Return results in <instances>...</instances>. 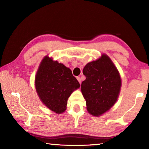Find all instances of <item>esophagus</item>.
<instances>
[{"label": "esophagus", "mask_w": 149, "mask_h": 149, "mask_svg": "<svg viewBox=\"0 0 149 149\" xmlns=\"http://www.w3.org/2000/svg\"><path fill=\"white\" fill-rule=\"evenodd\" d=\"M77 79L78 80V81H79V84H81V77H77Z\"/></svg>", "instance_id": "esophagus-1"}]
</instances>
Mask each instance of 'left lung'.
<instances>
[{
	"label": "left lung",
	"instance_id": "8db88e82",
	"mask_svg": "<svg viewBox=\"0 0 149 149\" xmlns=\"http://www.w3.org/2000/svg\"><path fill=\"white\" fill-rule=\"evenodd\" d=\"M86 79L81 91L88 112L99 116L114 106L119 96L122 81L119 72L107 54L88 63L83 70Z\"/></svg>",
	"mask_w": 149,
	"mask_h": 149
}]
</instances>
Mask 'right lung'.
Returning <instances> with one entry per match:
<instances>
[{
  "label": "right lung",
  "instance_id": "obj_1",
  "mask_svg": "<svg viewBox=\"0 0 149 149\" xmlns=\"http://www.w3.org/2000/svg\"><path fill=\"white\" fill-rule=\"evenodd\" d=\"M35 85L41 102L58 114L66 110L70 96L80 87L71 70L48 56L44 57L39 65Z\"/></svg>",
  "mask_w": 149,
  "mask_h": 149
}]
</instances>
